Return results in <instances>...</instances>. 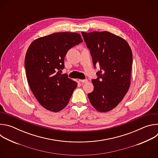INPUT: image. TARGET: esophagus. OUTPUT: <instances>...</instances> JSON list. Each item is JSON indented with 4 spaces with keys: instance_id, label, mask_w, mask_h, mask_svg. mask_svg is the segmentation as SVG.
Segmentation results:
<instances>
[{
    "instance_id": "1",
    "label": "esophagus",
    "mask_w": 158,
    "mask_h": 158,
    "mask_svg": "<svg viewBox=\"0 0 158 158\" xmlns=\"http://www.w3.org/2000/svg\"><path fill=\"white\" fill-rule=\"evenodd\" d=\"M79 81L82 83H85V82H88V80L87 79H79Z\"/></svg>"
}]
</instances>
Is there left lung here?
Returning a JSON list of instances; mask_svg holds the SVG:
<instances>
[{"label":"left lung","instance_id":"8db88e82","mask_svg":"<svg viewBox=\"0 0 158 158\" xmlns=\"http://www.w3.org/2000/svg\"><path fill=\"white\" fill-rule=\"evenodd\" d=\"M94 66L100 71L93 79L94 91L88 94L93 106L105 112L115 108L127 93L131 84L132 54L128 43L107 31L82 32Z\"/></svg>","mask_w":158,"mask_h":158}]
</instances>
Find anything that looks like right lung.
I'll return each instance as SVG.
<instances>
[{
    "instance_id": "1",
    "label": "right lung",
    "mask_w": 158,
    "mask_h": 158,
    "mask_svg": "<svg viewBox=\"0 0 158 158\" xmlns=\"http://www.w3.org/2000/svg\"><path fill=\"white\" fill-rule=\"evenodd\" d=\"M82 41L78 33L56 32L39 37L29 46L25 57L27 81L45 109L57 112L68 104L77 83L60 73L67 51Z\"/></svg>"
}]
</instances>
